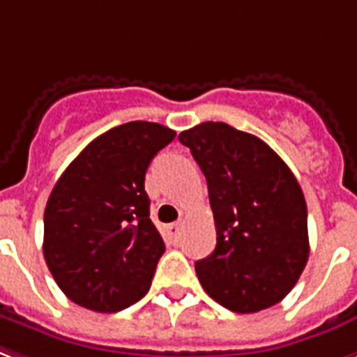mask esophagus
Here are the masks:
<instances>
[{"label": "esophagus", "mask_w": 357, "mask_h": 357, "mask_svg": "<svg viewBox=\"0 0 357 357\" xmlns=\"http://www.w3.org/2000/svg\"><path fill=\"white\" fill-rule=\"evenodd\" d=\"M179 222H172V225H168L167 227V232H168V236H170V238H178L179 236Z\"/></svg>", "instance_id": "esophagus-1"}]
</instances>
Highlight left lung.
I'll use <instances>...</instances> for the list:
<instances>
[{
	"label": "left lung",
	"mask_w": 357,
	"mask_h": 357,
	"mask_svg": "<svg viewBox=\"0 0 357 357\" xmlns=\"http://www.w3.org/2000/svg\"><path fill=\"white\" fill-rule=\"evenodd\" d=\"M206 176L217 245L195 264L200 284L234 312L279 303L309 258L307 204L287 162L257 136L221 121L179 132Z\"/></svg>",
	"instance_id": "obj_1"
}]
</instances>
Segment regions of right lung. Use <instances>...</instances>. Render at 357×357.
Here are the masks:
<instances>
[{"label":"right lung","instance_id":"add662e5","mask_svg":"<svg viewBox=\"0 0 357 357\" xmlns=\"http://www.w3.org/2000/svg\"><path fill=\"white\" fill-rule=\"evenodd\" d=\"M176 130L129 121L95 138L54 185L45 209L46 266L70 301L118 312L148 294L165 241L144 179Z\"/></svg>","mask_w":357,"mask_h":357}]
</instances>
